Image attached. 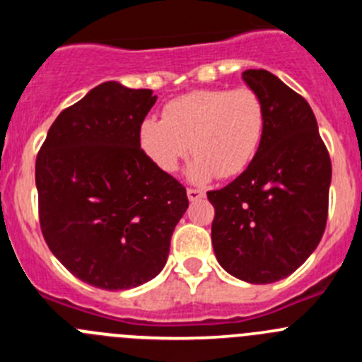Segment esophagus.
Returning a JSON list of instances; mask_svg holds the SVG:
<instances>
[{"instance_id": "obj_1", "label": "esophagus", "mask_w": 362, "mask_h": 362, "mask_svg": "<svg viewBox=\"0 0 362 362\" xmlns=\"http://www.w3.org/2000/svg\"><path fill=\"white\" fill-rule=\"evenodd\" d=\"M187 196L188 199L192 201V203H196V201H201L204 197V194L201 190H197V188H188L187 190Z\"/></svg>"}]
</instances>
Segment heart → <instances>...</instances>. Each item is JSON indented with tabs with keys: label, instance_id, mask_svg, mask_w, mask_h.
Instances as JSON below:
<instances>
[{
	"label": "heart",
	"instance_id": "b5f03b06",
	"mask_svg": "<svg viewBox=\"0 0 362 362\" xmlns=\"http://www.w3.org/2000/svg\"><path fill=\"white\" fill-rule=\"evenodd\" d=\"M263 99L248 86L194 90L166 103L161 117L139 124V145L159 170L172 174L192 152L188 179L209 183L235 177L250 166L263 143Z\"/></svg>",
	"mask_w": 362,
	"mask_h": 362
}]
</instances>
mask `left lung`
Returning <instances> with one entry per match:
<instances>
[{
    "mask_svg": "<svg viewBox=\"0 0 362 362\" xmlns=\"http://www.w3.org/2000/svg\"><path fill=\"white\" fill-rule=\"evenodd\" d=\"M243 81L263 99L267 127L250 166L221 190L212 245L230 276L252 284L288 277L325 233L332 163L312 108L268 70H245Z\"/></svg>",
    "mask_w": 362,
    "mask_h": 362,
    "instance_id": "8db88e82",
    "label": "left lung"
}]
</instances>
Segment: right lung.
I'll use <instances>...</instances> for the list:
<instances>
[{"label":"right lung","instance_id":"add662e5","mask_svg":"<svg viewBox=\"0 0 362 362\" xmlns=\"http://www.w3.org/2000/svg\"><path fill=\"white\" fill-rule=\"evenodd\" d=\"M158 95L107 81L56 117L36 159L43 238L83 283L129 290L166 264L187 190L139 145Z\"/></svg>","mask_w":362,"mask_h":362}]
</instances>
